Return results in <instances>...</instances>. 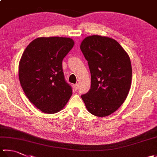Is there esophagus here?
<instances>
[{"label":"esophagus","instance_id":"34e87169","mask_svg":"<svg viewBox=\"0 0 157 157\" xmlns=\"http://www.w3.org/2000/svg\"><path fill=\"white\" fill-rule=\"evenodd\" d=\"M73 88H74V90L76 91V90H78V84L74 85H73Z\"/></svg>","mask_w":157,"mask_h":157}]
</instances>
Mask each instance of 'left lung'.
I'll return each instance as SVG.
<instances>
[{
    "label": "left lung",
    "mask_w": 157,
    "mask_h": 157,
    "mask_svg": "<svg viewBox=\"0 0 157 157\" xmlns=\"http://www.w3.org/2000/svg\"><path fill=\"white\" fill-rule=\"evenodd\" d=\"M80 48L88 61L91 77V89L82 99L90 113L108 116L128 96L132 80L131 59L120 44L108 37H87Z\"/></svg>",
    "instance_id": "obj_1"
}]
</instances>
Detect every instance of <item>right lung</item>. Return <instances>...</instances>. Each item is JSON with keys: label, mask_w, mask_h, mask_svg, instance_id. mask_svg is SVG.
Returning <instances> with one entry per match:
<instances>
[{"label": "right lung", "mask_w": 157, "mask_h": 157, "mask_svg": "<svg viewBox=\"0 0 157 157\" xmlns=\"http://www.w3.org/2000/svg\"><path fill=\"white\" fill-rule=\"evenodd\" d=\"M75 45L69 37H42L33 40L19 62V80L25 95L43 113L60 111L72 94L65 81L62 61Z\"/></svg>", "instance_id": "add662e5"}]
</instances>
